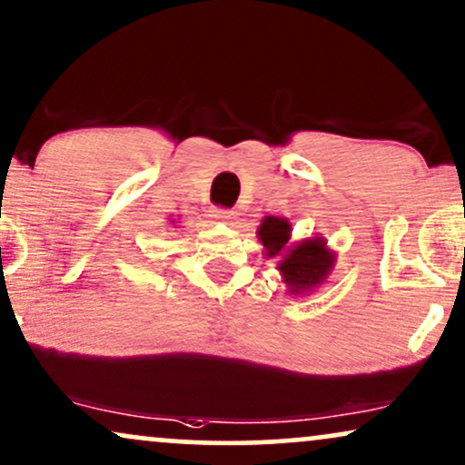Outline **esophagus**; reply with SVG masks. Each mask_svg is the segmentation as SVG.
Masks as SVG:
<instances>
[{"instance_id": "esophagus-1", "label": "esophagus", "mask_w": 465, "mask_h": 465, "mask_svg": "<svg viewBox=\"0 0 465 465\" xmlns=\"http://www.w3.org/2000/svg\"><path fill=\"white\" fill-rule=\"evenodd\" d=\"M214 219L223 223V225H233V221L238 219V214L233 213V210H225V208H219L214 210Z\"/></svg>"}]
</instances>
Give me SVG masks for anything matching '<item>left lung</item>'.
Returning <instances> with one entry per match:
<instances>
[{"label":"left lung","instance_id":"1","mask_svg":"<svg viewBox=\"0 0 465 465\" xmlns=\"http://www.w3.org/2000/svg\"><path fill=\"white\" fill-rule=\"evenodd\" d=\"M257 238L263 244L268 260H279L276 270L281 272V281L290 296H309L332 272L337 252L326 244L324 238H304L301 242H292V223L287 219L263 216Z\"/></svg>","mask_w":465,"mask_h":465}]
</instances>
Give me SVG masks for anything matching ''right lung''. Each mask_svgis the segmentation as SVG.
Here are the masks:
<instances>
[{
	"mask_svg": "<svg viewBox=\"0 0 465 465\" xmlns=\"http://www.w3.org/2000/svg\"><path fill=\"white\" fill-rule=\"evenodd\" d=\"M172 223H175V221H172Z\"/></svg>",
	"mask_w": 465,
	"mask_h": 465,
	"instance_id": "obj_1",
	"label": "right lung"
}]
</instances>
